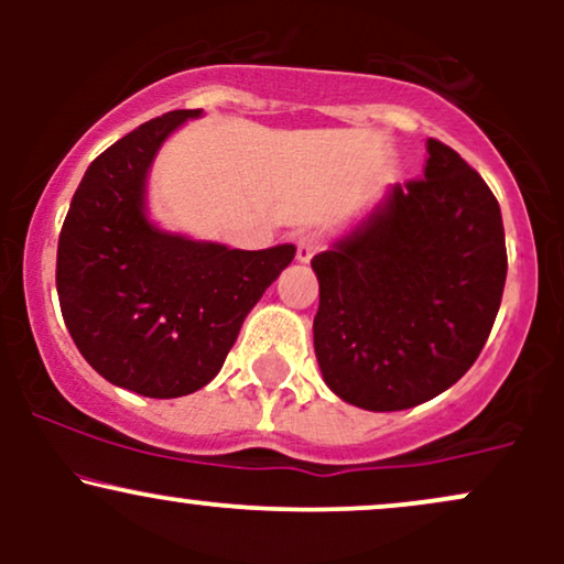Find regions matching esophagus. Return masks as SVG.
<instances>
[{
	"instance_id": "1",
	"label": "esophagus",
	"mask_w": 564,
	"mask_h": 564,
	"mask_svg": "<svg viewBox=\"0 0 564 564\" xmlns=\"http://www.w3.org/2000/svg\"><path fill=\"white\" fill-rule=\"evenodd\" d=\"M318 249H321V238L315 236V232H304V236H300V241H296V262L307 264Z\"/></svg>"
}]
</instances>
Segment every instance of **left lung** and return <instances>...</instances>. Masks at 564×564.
Instances as JSON below:
<instances>
[{
  "instance_id": "8db88e82",
  "label": "left lung",
  "mask_w": 564,
  "mask_h": 564,
  "mask_svg": "<svg viewBox=\"0 0 564 564\" xmlns=\"http://www.w3.org/2000/svg\"><path fill=\"white\" fill-rule=\"evenodd\" d=\"M426 153L424 180L387 187L313 257L323 381L366 411H405L456 384L494 328L507 281L490 187L440 140H426Z\"/></svg>"
}]
</instances>
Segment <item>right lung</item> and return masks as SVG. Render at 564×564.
<instances>
[{
  "mask_svg": "<svg viewBox=\"0 0 564 564\" xmlns=\"http://www.w3.org/2000/svg\"><path fill=\"white\" fill-rule=\"evenodd\" d=\"M196 111H172L113 142L84 172L57 241V296L70 339L116 387L183 398L209 384L243 318L294 260V243L230 249L159 228L148 172Z\"/></svg>",
  "mask_w": 564,
  "mask_h": 564,
  "instance_id": "add662e5",
  "label": "right lung"
}]
</instances>
